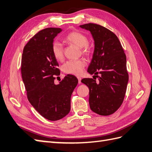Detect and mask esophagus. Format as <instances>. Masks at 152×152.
I'll use <instances>...</instances> for the list:
<instances>
[{"mask_svg": "<svg viewBox=\"0 0 152 152\" xmlns=\"http://www.w3.org/2000/svg\"><path fill=\"white\" fill-rule=\"evenodd\" d=\"M77 79H78L79 84H80L81 83V77H77Z\"/></svg>", "mask_w": 152, "mask_h": 152, "instance_id": "1", "label": "esophagus"}]
</instances>
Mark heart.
I'll return each instance as SVG.
<instances>
[{
	"label": "heart",
	"instance_id": "obj_1",
	"mask_svg": "<svg viewBox=\"0 0 152 152\" xmlns=\"http://www.w3.org/2000/svg\"><path fill=\"white\" fill-rule=\"evenodd\" d=\"M65 40L70 43L75 44V46L82 49L84 53H88L90 48L88 45V38L83 33L79 31H73L66 35ZM52 53L54 57L57 61H62L63 59V46L58 42L55 41L51 47ZM86 62L83 59L79 60H70L63 65L64 72L73 75H79L83 72L84 68Z\"/></svg>",
	"mask_w": 152,
	"mask_h": 152
}]
</instances>
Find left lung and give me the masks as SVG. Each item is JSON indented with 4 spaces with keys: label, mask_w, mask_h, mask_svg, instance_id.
Listing matches in <instances>:
<instances>
[{
    "label": "left lung",
    "mask_w": 152,
    "mask_h": 152,
    "mask_svg": "<svg viewBox=\"0 0 152 152\" xmlns=\"http://www.w3.org/2000/svg\"><path fill=\"white\" fill-rule=\"evenodd\" d=\"M79 27L90 31L94 40V54L88 68L89 73L94 74V79H83L81 82L89 88L91 110L101 115H110L119 109L126 91V57L119 39L108 29L93 23Z\"/></svg>",
    "instance_id": "left-lung-1"
}]
</instances>
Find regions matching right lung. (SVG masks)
I'll list each match as a JSON object with an SVG mask.
<instances>
[{
    "label": "right lung",
    "mask_w": 152,
    "mask_h": 152,
    "mask_svg": "<svg viewBox=\"0 0 152 152\" xmlns=\"http://www.w3.org/2000/svg\"><path fill=\"white\" fill-rule=\"evenodd\" d=\"M61 28H48L33 36L24 48L21 73L29 102L49 121L61 119L70 111V101L78 79L67 75L55 84L54 75L60 74L58 64L51 50L53 40Z\"/></svg>",
    "instance_id": "1"
}]
</instances>
